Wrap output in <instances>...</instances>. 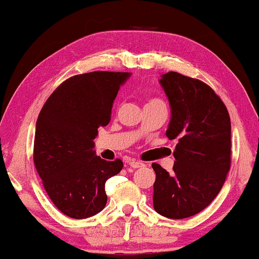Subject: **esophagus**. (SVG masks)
Returning a JSON list of instances; mask_svg holds the SVG:
<instances>
[{
    "mask_svg": "<svg viewBox=\"0 0 259 259\" xmlns=\"http://www.w3.org/2000/svg\"><path fill=\"white\" fill-rule=\"evenodd\" d=\"M129 166L133 168H141L145 166V163H142L141 161H137V160H130Z\"/></svg>",
    "mask_w": 259,
    "mask_h": 259,
    "instance_id": "34e87169",
    "label": "esophagus"
}]
</instances>
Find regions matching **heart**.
Here are the masks:
<instances>
[{
    "label": "heart",
    "mask_w": 259,
    "mask_h": 259,
    "mask_svg": "<svg viewBox=\"0 0 259 259\" xmlns=\"http://www.w3.org/2000/svg\"><path fill=\"white\" fill-rule=\"evenodd\" d=\"M148 104H158V105H163L162 101H160V100H150ZM163 106H165V105H163Z\"/></svg>",
    "instance_id": "obj_1"
}]
</instances>
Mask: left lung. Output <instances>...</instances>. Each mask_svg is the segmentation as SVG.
<instances>
[{"instance_id": "left-lung-1", "label": "left lung", "mask_w": 259, "mask_h": 259, "mask_svg": "<svg viewBox=\"0 0 259 259\" xmlns=\"http://www.w3.org/2000/svg\"><path fill=\"white\" fill-rule=\"evenodd\" d=\"M160 84L168 98L171 119L166 130L178 140L173 172L153 162L154 209L168 219H185L217 197L231 166V118L208 84L169 71Z\"/></svg>"}]
</instances>
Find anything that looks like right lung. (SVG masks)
Returning <instances> with one entry per match:
<instances>
[{"mask_svg": "<svg viewBox=\"0 0 259 259\" xmlns=\"http://www.w3.org/2000/svg\"><path fill=\"white\" fill-rule=\"evenodd\" d=\"M132 73L93 71L75 75L49 97L35 124L33 159L54 204L73 219L105 208V183L123 168L122 160L96 155L98 127L111 119L119 88Z\"/></svg>", "mask_w": 259, "mask_h": 259, "instance_id": "right-lung-1", "label": "right lung"}]
</instances>
